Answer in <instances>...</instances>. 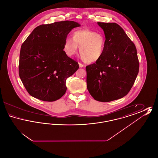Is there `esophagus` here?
I'll use <instances>...</instances> for the list:
<instances>
[{
    "label": "esophagus",
    "mask_w": 158,
    "mask_h": 158,
    "mask_svg": "<svg viewBox=\"0 0 158 158\" xmlns=\"http://www.w3.org/2000/svg\"><path fill=\"white\" fill-rule=\"evenodd\" d=\"M79 67L80 68H84L85 67V66L82 64V63H79Z\"/></svg>",
    "instance_id": "obj_1"
}]
</instances>
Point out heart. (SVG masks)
Instances as JSON below:
<instances>
[{
	"label": "heart",
	"instance_id": "b5f03b06",
	"mask_svg": "<svg viewBox=\"0 0 158 158\" xmlns=\"http://www.w3.org/2000/svg\"><path fill=\"white\" fill-rule=\"evenodd\" d=\"M105 40L103 35L88 29L75 31L73 38H66L64 50L68 56H72L80 47L81 57L85 62L92 63L99 60L105 50Z\"/></svg>",
	"mask_w": 158,
	"mask_h": 158
}]
</instances>
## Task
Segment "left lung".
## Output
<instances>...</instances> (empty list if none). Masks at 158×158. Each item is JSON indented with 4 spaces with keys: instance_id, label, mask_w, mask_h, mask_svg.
Returning a JSON list of instances; mask_svg holds the SVG:
<instances>
[{
    "instance_id": "1",
    "label": "left lung",
    "mask_w": 158,
    "mask_h": 158,
    "mask_svg": "<svg viewBox=\"0 0 158 158\" xmlns=\"http://www.w3.org/2000/svg\"><path fill=\"white\" fill-rule=\"evenodd\" d=\"M105 36L104 53L99 60L86 67L87 88L100 102L126 96L139 73V62L135 44L116 23H98Z\"/></svg>"
}]
</instances>
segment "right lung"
<instances>
[{
  "label": "right lung",
  "instance_id": "obj_1",
  "mask_svg": "<svg viewBox=\"0 0 158 158\" xmlns=\"http://www.w3.org/2000/svg\"><path fill=\"white\" fill-rule=\"evenodd\" d=\"M80 26L72 21L41 25L23 43L19 75L32 97L52 102L64 95L67 78L79 66L63 50L64 43L71 30Z\"/></svg>",
  "mask_w": 158,
  "mask_h": 158
}]
</instances>
